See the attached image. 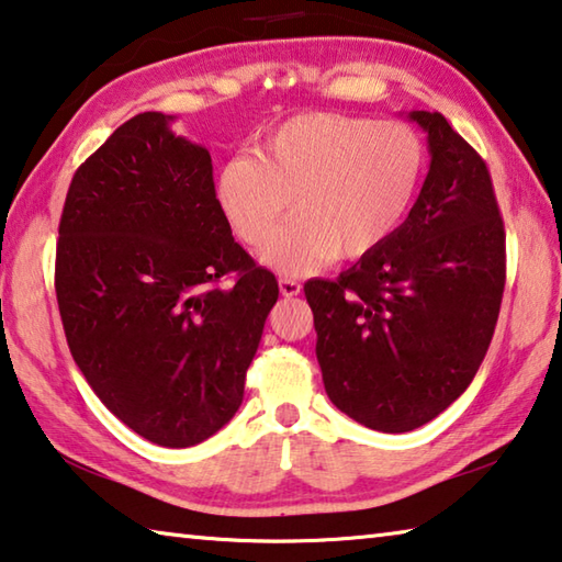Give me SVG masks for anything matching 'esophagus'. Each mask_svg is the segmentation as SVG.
<instances>
[{
	"label": "esophagus",
	"mask_w": 562,
	"mask_h": 562,
	"mask_svg": "<svg viewBox=\"0 0 562 562\" xmlns=\"http://www.w3.org/2000/svg\"><path fill=\"white\" fill-rule=\"evenodd\" d=\"M280 292L284 297H294V294L302 292V284L294 278H280Z\"/></svg>",
	"instance_id": "34e87169"
}]
</instances>
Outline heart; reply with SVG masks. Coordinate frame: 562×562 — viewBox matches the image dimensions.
<instances>
[{"label":"heart","mask_w":562,"mask_h":562,"mask_svg":"<svg viewBox=\"0 0 562 562\" xmlns=\"http://www.w3.org/2000/svg\"><path fill=\"white\" fill-rule=\"evenodd\" d=\"M424 144L402 121L349 113H300L265 133L255 154L227 158L215 198L250 247L272 237L262 262L282 274L317 270L331 258H364L392 237L424 176Z\"/></svg>","instance_id":"obj_1"}]
</instances>
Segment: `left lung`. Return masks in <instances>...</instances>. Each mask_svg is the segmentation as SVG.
<instances>
[{"instance_id":"left-lung-1","label":"left lung","mask_w":562,"mask_h":562,"mask_svg":"<svg viewBox=\"0 0 562 562\" xmlns=\"http://www.w3.org/2000/svg\"><path fill=\"white\" fill-rule=\"evenodd\" d=\"M431 166L406 221L335 282L304 284L339 412L384 434L429 424L479 372L506 288V231L483 158L439 111H412Z\"/></svg>"}]
</instances>
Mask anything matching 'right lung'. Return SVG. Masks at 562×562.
<instances>
[{
    "label": "right lung",
    "instance_id": "add662e5",
    "mask_svg": "<svg viewBox=\"0 0 562 562\" xmlns=\"http://www.w3.org/2000/svg\"><path fill=\"white\" fill-rule=\"evenodd\" d=\"M170 121L138 113L76 170L54 284L93 394L144 439L186 449L240 408L280 290L235 243L207 148Z\"/></svg>",
    "mask_w": 562,
    "mask_h": 562
}]
</instances>
